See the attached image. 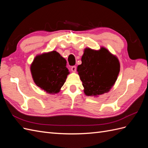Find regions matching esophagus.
Returning <instances> with one entry per match:
<instances>
[{"instance_id":"obj_1","label":"esophagus","mask_w":148,"mask_h":148,"mask_svg":"<svg viewBox=\"0 0 148 148\" xmlns=\"http://www.w3.org/2000/svg\"><path fill=\"white\" fill-rule=\"evenodd\" d=\"M71 71H73V72H76V70H77V66H71Z\"/></svg>"}]
</instances>
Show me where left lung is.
<instances>
[{"instance_id":"obj_1","label":"left lung","mask_w":148,"mask_h":148,"mask_svg":"<svg viewBox=\"0 0 148 148\" xmlns=\"http://www.w3.org/2000/svg\"><path fill=\"white\" fill-rule=\"evenodd\" d=\"M82 62L77 71L85 95L97 97L108 92L117 81L120 72L118 58L104 47L99 50L86 47Z\"/></svg>"}]
</instances>
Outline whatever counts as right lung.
<instances>
[{
  "label": "right lung",
  "mask_w": 148,
  "mask_h": 148,
  "mask_svg": "<svg viewBox=\"0 0 148 148\" xmlns=\"http://www.w3.org/2000/svg\"><path fill=\"white\" fill-rule=\"evenodd\" d=\"M66 65V60L56 51L38 55L30 66L33 81L47 93L59 92L70 73Z\"/></svg>",
  "instance_id": "add662e5"
}]
</instances>
